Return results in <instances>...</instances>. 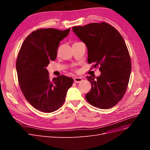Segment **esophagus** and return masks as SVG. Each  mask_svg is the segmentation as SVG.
Returning <instances> with one entry per match:
<instances>
[{"label": "esophagus", "mask_w": 150, "mask_h": 150, "mask_svg": "<svg viewBox=\"0 0 150 150\" xmlns=\"http://www.w3.org/2000/svg\"><path fill=\"white\" fill-rule=\"evenodd\" d=\"M83 81V78L81 77H76L74 78V81L76 83H80Z\"/></svg>", "instance_id": "34e87169"}]
</instances>
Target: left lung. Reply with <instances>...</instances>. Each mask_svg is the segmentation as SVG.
Segmentation results:
<instances>
[{"mask_svg":"<svg viewBox=\"0 0 150 150\" xmlns=\"http://www.w3.org/2000/svg\"><path fill=\"white\" fill-rule=\"evenodd\" d=\"M72 30L88 49V62L100 66L101 75L87 76L91 90L86 99L96 108H112L127 89L131 71L128 48L120 33L106 22L74 27Z\"/></svg>","mask_w":150,"mask_h":150,"instance_id":"1","label":"left lung"}]
</instances>
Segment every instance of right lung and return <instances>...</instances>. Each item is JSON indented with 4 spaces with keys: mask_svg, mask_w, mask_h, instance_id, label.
Returning <instances> with one entry per match:
<instances>
[{
    "mask_svg": "<svg viewBox=\"0 0 150 150\" xmlns=\"http://www.w3.org/2000/svg\"><path fill=\"white\" fill-rule=\"evenodd\" d=\"M70 28L39 29L23 41L16 60V71L20 88L28 103L39 111L50 113L64 103L68 89L74 80L61 75L50 80L46 67L57 56L59 42Z\"/></svg>",
    "mask_w": 150,
    "mask_h": 150,
    "instance_id": "obj_1",
    "label": "right lung"
}]
</instances>
